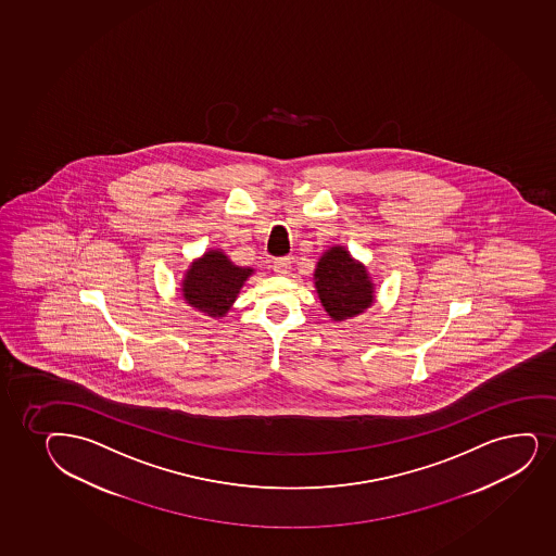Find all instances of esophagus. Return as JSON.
I'll list each match as a JSON object with an SVG mask.
<instances>
[{"label":"esophagus","mask_w":556,"mask_h":556,"mask_svg":"<svg viewBox=\"0 0 556 556\" xmlns=\"http://www.w3.org/2000/svg\"><path fill=\"white\" fill-rule=\"evenodd\" d=\"M289 268H291V262H289L288 257H281V260H276L273 263V270H275L276 275H289Z\"/></svg>","instance_id":"obj_1"}]
</instances>
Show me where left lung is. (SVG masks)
I'll return each instance as SVG.
<instances>
[{"instance_id": "1", "label": "left lung", "mask_w": 556, "mask_h": 556, "mask_svg": "<svg viewBox=\"0 0 556 556\" xmlns=\"http://www.w3.org/2000/svg\"><path fill=\"white\" fill-rule=\"evenodd\" d=\"M313 283L325 312L336 323L357 317L375 304V283L369 270L341 244L323 252Z\"/></svg>"}]
</instances>
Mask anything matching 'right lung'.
<instances>
[{
  "instance_id": "1",
  "label": "right lung",
  "mask_w": 556,
  "mask_h": 556,
  "mask_svg": "<svg viewBox=\"0 0 556 556\" xmlns=\"http://www.w3.org/2000/svg\"><path fill=\"white\" fill-rule=\"evenodd\" d=\"M254 275L252 267H239L220 249H210L192 260L181 278V299L187 306L213 319L226 317L243 289L244 281Z\"/></svg>"
}]
</instances>
